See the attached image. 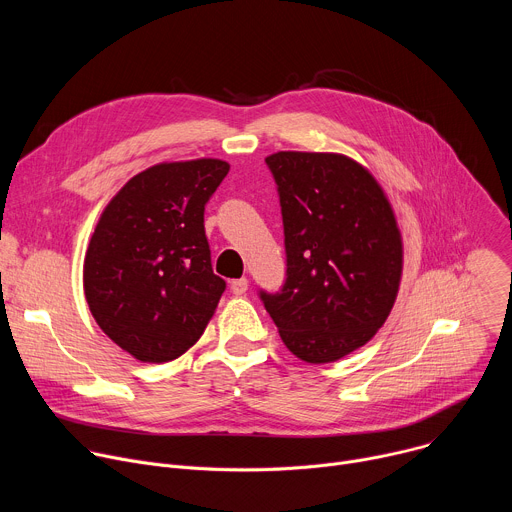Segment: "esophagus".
Segmentation results:
<instances>
[{
    "label": "esophagus",
    "instance_id": "obj_1",
    "mask_svg": "<svg viewBox=\"0 0 512 512\" xmlns=\"http://www.w3.org/2000/svg\"><path fill=\"white\" fill-rule=\"evenodd\" d=\"M247 289H249L247 277H241V279H233V281H231V291H233L235 296H243Z\"/></svg>",
    "mask_w": 512,
    "mask_h": 512
}]
</instances>
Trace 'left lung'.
<instances>
[{
    "label": "left lung",
    "instance_id": "8db88e82",
    "mask_svg": "<svg viewBox=\"0 0 512 512\" xmlns=\"http://www.w3.org/2000/svg\"><path fill=\"white\" fill-rule=\"evenodd\" d=\"M279 194L285 283L259 298L298 358L334 362L367 344L395 304L403 243L373 174L340 154L265 158Z\"/></svg>",
    "mask_w": 512,
    "mask_h": 512
}]
</instances>
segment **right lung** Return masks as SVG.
I'll return each instance as SVG.
<instances>
[{
  "mask_svg": "<svg viewBox=\"0 0 512 512\" xmlns=\"http://www.w3.org/2000/svg\"><path fill=\"white\" fill-rule=\"evenodd\" d=\"M223 160L158 164L107 204L83 281L99 328L141 362H168L204 332L227 287L214 275L204 206L229 174Z\"/></svg>",
  "mask_w": 512,
  "mask_h": 512,
  "instance_id": "add662e5",
  "label": "right lung"
}]
</instances>
